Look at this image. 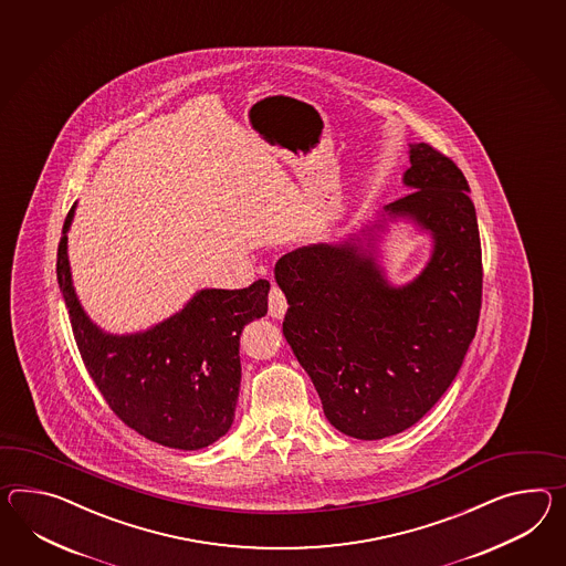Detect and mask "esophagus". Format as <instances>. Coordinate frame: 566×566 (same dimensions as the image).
Listing matches in <instances>:
<instances>
[{
    "label": "esophagus",
    "instance_id": "34e87169",
    "mask_svg": "<svg viewBox=\"0 0 566 566\" xmlns=\"http://www.w3.org/2000/svg\"><path fill=\"white\" fill-rule=\"evenodd\" d=\"M268 304H270V317L282 318L284 315H286L289 303H286V296H284V292L277 289V286H272V290H270Z\"/></svg>",
    "mask_w": 566,
    "mask_h": 566
}]
</instances>
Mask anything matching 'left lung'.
Wrapping results in <instances>:
<instances>
[{"mask_svg":"<svg viewBox=\"0 0 566 566\" xmlns=\"http://www.w3.org/2000/svg\"><path fill=\"white\" fill-rule=\"evenodd\" d=\"M402 181L413 192L382 219L335 245L282 255L274 276L286 294L282 332L311 376L333 428L382 440L415 426L441 399L474 339L483 260L469 181L428 143L409 145ZM390 218H411L434 239L422 274L387 284L375 241Z\"/></svg>","mask_w":566,"mask_h":566,"instance_id":"1","label":"left lung"}]
</instances>
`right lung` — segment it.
<instances>
[{
  "instance_id": "1",
  "label": "right lung",
  "mask_w": 566,
  "mask_h": 566,
  "mask_svg": "<svg viewBox=\"0 0 566 566\" xmlns=\"http://www.w3.org/2000/svg\"><path fill=\"white\" fill-rule=\"evenodd\" d=\"M56 251V280L83 364L112 411L143 438L176 450H200L233 426L241 385L239 337L268 313L270 282L205 289L180 313L147 332L112 335L85 315L71 280L67 231Z\"/></svg>"
}]
</instances>
